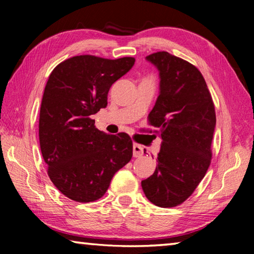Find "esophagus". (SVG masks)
Segmentation results:
<instances>
[{
	"mask_svg": "<svg viewBox=\"0 0 254 254\" xmlns=\"http://www.w3.org/2000/svg\"><path fill=\"white\" fill-rule=\"evenodd\" d=\"M143 152H144V150H143L142 145H140V144H137V143L133 144V157H135V158L142 157L143 156Z\"/></svg>",
	"mask_w": 254,
	"mask_h": 254,
	"instance_id": "34e87169",
	"label": "esophagus"
}]
</instances>
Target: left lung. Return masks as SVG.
Here are the masks:
<instances>
[{
	"label": "left lung",
	"mask_w": 254,
	"mask_h": 254,
	"mask_svg": "<svg viewBox=\"0 0 254 254\" xmlns=\"http://www.w3.org/2000/svg\"><path fill=\"white\" fill-rule=\"evenodd\" d=\"M147 60L160 76V92L148 120L159 128L154 132L162 142L156 170L141 186L152 204L175 207L194 192L210 165L215 107L203 75L190 63L167 51Z\"/></svg>",
	"instance_id": "1"
}]
</instances>
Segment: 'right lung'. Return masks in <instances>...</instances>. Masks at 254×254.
Returning a JSON list of instances; mask_svg holds the SVG:
<instances>
[{"label":"right lung","instance_id":"right-lung-1","mask_svg":"<svg viewBox=\"0 0 254 254\" xmlns=\"http://www.w3.org/2000/svg\"><path fill=\"white\" fill-rule=\"evenodd\" d=\"M134 62L81 55L51 71L40 107V149L50 180L68 198L100 199L114 174L131 160V137L100 131L92 115L106 107L111 86Z\"/></svg>","mask_w":254,"mask_h":254}]
</instances>
